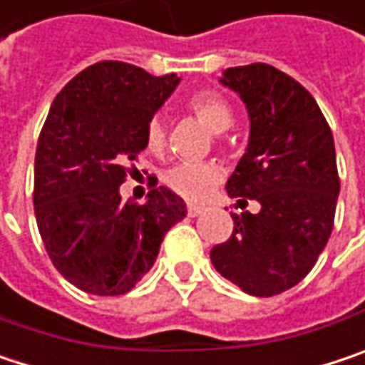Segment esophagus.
I'll return each instance as SVG.
<instances>
[{"label":"esophagus","mask_w":365,"mask_h":365,"mask_svg":"<svg viewBox=\"0 0 365 365\" xmlns=\"http://www.w3.org/2000/svg\"><path fill=\"white\" fill-rule=\"evenodd\" d=\"M201 212H203V207H199V205H193V203H189V205H187V214H189L191 218L199 216Z\"/></svg>","instance_id":"obj_1"}]
</instances>
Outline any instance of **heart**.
<instances>
[{
	"label": "heart",
	"instance_id": "obj_1",
	"mask_svg": "<svg viewBox=\"0 0 365 365\" xmlns=\"http://www.w3.org/2000/svg\"><path fill=\"white\" fill-rule=\"evenodd\" d=\"M185 112L203 124L210 133L220 135L235 122V110L230 101L218 91L203 89L185 99ZM168 147V126L160 114L147 120L145 124V149L153 155H162ZM222 172L216 164H176L164 174V182L170 191L187 201H203L212 189L220 182Z\"/></svg>",
	"mask_w": 365,
	"mask_h": 365
}]
</instances>
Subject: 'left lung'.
I'll list each match as a JSON object with an SVG mask.
<instances>
[{
  "instance_id": "1",
  "label": "left lung",
  "mask_w": 365,
  "mask_h": 365,
  "mask_svg": "<svg viewBox=\"0 0 365 365\" xmlns=\"http://www.w3.org/2000/svg\"><path fill=\"white\" fill-rule=\"evenodd\" d=\"M251 118L247 153L226 191L257 214H232V235L210 251L218 272L255 297H274L301 282L334 228L341 189L332 130L316 99L270 64L228 68L222 78Z\"/></svg>"
}]
</instances>
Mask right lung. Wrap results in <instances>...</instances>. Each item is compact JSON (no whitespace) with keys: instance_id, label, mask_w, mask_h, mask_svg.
I'll list each match as a JSON object with an SVG mask.
<instances>
[{"instance_id":"1","label":"right lung","mask_w":365,"mask_h":365,"mask_svg":"<svg viewBox=\"0 0 365 365\" xmlns=\"http://www.w3.org/2000/svg\"><path fill=\"white\" fill-rule=\"evenodd\" d=\"M126 62L78 72L51 103L35 155V216L56 270L85 293H128L151 270L187 205L151 185L145 203H126L120 185L139 172L145 124L178 85Z\"/></svg>"}]
</instances>
